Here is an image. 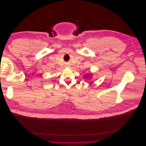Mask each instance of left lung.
Here are the masks:
<instances>
[{
	"instance_id": "8db88e82",
	"label": "left lung",
	"mask_w": 146,
	"mask_h": 146,
	"mask_svg": "<svg viewBox=\"0 0 146 146\" xmlns=\"http://www.w3.org/2000/svg\"><path fill=\"white\" fill-rule=\"evenodd\" d=\"M92 76V74L91 73H90L88 74H85L83 77H84V78H85L86 80H90V79H91Z\"/></svg>"
}]
</instances>
